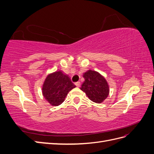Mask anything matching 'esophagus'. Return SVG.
Instances as JSON below:
<instances>
[{
	"mask_svg": "<svg viewBox=\"0 0 154 154\" xmlns=\"http://www.w3.org/2000/svg\"><path fill=\"white\" fill-rule=\"evenodd\" d=\"M75 85L77 87H80V82H77L75 83Z\"/></svg>",
	"mask_w": 154,
	"mask_h": 154,
	"instance_id": "obj_1",
	"label": "esophagus"
}]
</instances>
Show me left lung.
Returning a JSON list of instances; mask_svg holds the SVG:
<instances>
[{"label":"left lung","mask_w":154,"mask_h":154,"mask_svg":"<svg viewBox=\"0 0 154 154\" xmlns=\"http://www.w3.org/2000/svg\"><path fill=\"white\" fill-rule=\"evenodd\" d=\"M85 82L80 89L85 92L91 101L97 103H102L109 96V87L106 80L97 72L88 70L83 75Z\"/></svg>","instance_id":"left-lung-1"}]
</instances>
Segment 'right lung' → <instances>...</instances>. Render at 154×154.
Returning a JSON list of instances; mask_svg holds the SVG:
<instances>
[{"instance_id": "obj_1", "label": "right lung", "mask_w": 154, "mask_h": 154, "mask_svg": "<svg viewBox=\"0 0 154 154\" xmlns=\"http://www.w3.org/2000/svg\"><path fill=\"white\" fill-rule=\"evenodd\" d=\"M75 87L67 75L62 71H57L45 78L42 94L51 105L58 106L63 103L69 92Z\"/></svg>"}]
</instances>
